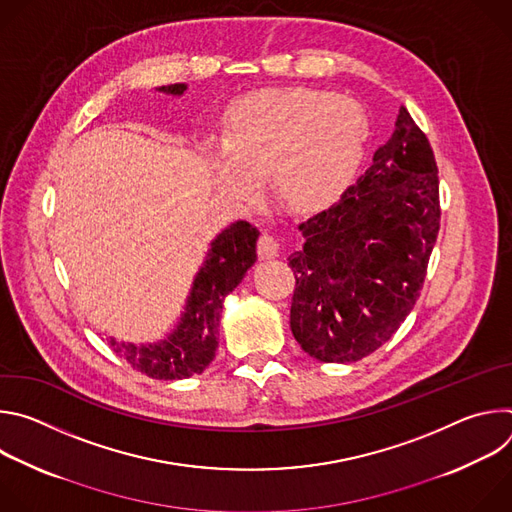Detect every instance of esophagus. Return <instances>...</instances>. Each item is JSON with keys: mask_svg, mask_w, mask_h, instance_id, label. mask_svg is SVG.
Returning a JSON list of instances; mask_svg holds the SVG:
<instances>
[{"mask_svg": "<svg viewBox=\"0 0 512 512\" xmlns=\"http://www.w3.org/2000/svg\"><path fill=\"white\" fill-rule=\"evenodd\" d=\"M257 253L261 259H273L279 253V243L275 237H271L269 233H261L259 241H257Z\"/></svg>", "mask_w": 512, "mask_h": 512, "instance_id": "1", "label": "esophagus"}]
</instances>
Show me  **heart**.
I'll return each instance as SVG.
<instances>
[{"instance_id": "1", "label": "heart", "mask_w": 512, "mask_h": 512, "mask_svg": "<svg viewBox=\"0 0 512 512\" xmlns=\"http://www.w3.org/2000/svg\"><path fill=\"white\" fill-rule=\"evenodd\" d=\"M367 117L362 107L326 91L281 87L239 99L227 139L212 143L208 160L221 186L253 202L271 168L277 196L298 212L334 202L358 168Z\"/></svg>"}]
</instances>
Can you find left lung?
<instances>
[{"label": "left lung", "mask_w": 512, "mask_h": 512, "mask_svg": "<svg viewBox=\"0 0 512 512\" xmlns=\"http://www.w3.org/2000/svg\"><path fill=\"white\" fill-rule=\"evenodd\" d=\"M440 214L431 145L401 107L371 168L300 225L289 326L302 350L354 362L383 346L419 298Z\"/></svg>", "instance_id": "obj_1"}]
</instances>
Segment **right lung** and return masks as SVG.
I'll return each instance as SVG.
<instances>
[{
	"mask_svg": "<svg viewBox=\"0 0 512 512\" xmlns=\"http://www.w3.org/2000/svg\"><path fill=\"white\" fill-rule=\"evenodd\" d=\"M186 89V83L156 87L170 97H182ZM257 239L259 231L247 221L229 225L212 239L184 310L168 332L152 338L107 336V344L135 371L152 379L176 381L200 375L218 348L223 302L257 261Z\"/></svg>",
	"mask_w": 512,
	"mask_h": 512,
	"instance_id": "add662e5",
	"label": "right lung"
}]
</instances>
